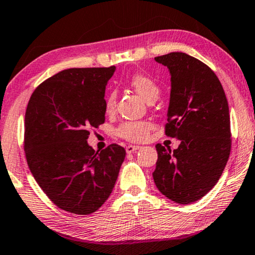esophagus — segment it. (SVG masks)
I'll list each match as a JSON object with an SVG mask.
<instances>
[{"label": "esophagus", "instance_id": "obj_1", "mask_svg": "<svg viewBox=\"0 0 255 255\" xmlns=\"http://www.w3.org/2000/svg\"><path fill=\"white\" fill-rule=\"evenodd\" d=\"M140 148H141L140 146H132V144H128V146H127V148H125V150H127L128 154H131V152L138 150Z\"/></svg>", "mask_w": 255, "mask_h": 255}]
</instances>
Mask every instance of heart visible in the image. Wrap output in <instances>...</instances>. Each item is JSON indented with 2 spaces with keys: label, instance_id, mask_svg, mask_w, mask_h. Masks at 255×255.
<instances>
[{
  "label": "heart",
  "instance_id": "heart-1",
  "mask_svg": "<svg viewBox=\"0 0 255 255\" xmlns=\"http://www.w3.org/2000/svg\"><path fill=\"white\" fill-rule=\"evenodd\" d=\"M128 83L135 90L144 100L157 99L159 95V88L152 78L143 73H135L128 78ZM117 95L115 90H112L106 97L105 107L107 112H112L115 108ZM150 131V124L143 121H128L119 125L116 128V134L120 138L131 142H141L148 136Z\"/></svg>",
  "mask_w": 255,
  "mask_h": 255
}]
</instances>
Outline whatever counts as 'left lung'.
Returning a JSON list of instances; mask_svg holds the SVG:
<instances>
[{
	"mask_svg": "<svg viewBox=\"0 0 255 255\" xmlns=\"http://www.w3.org/2000/svg\"><path fill=\"white\" fill-rule=\"evenodd\" d=\"M155 60L170 69L171 99L165 134L180 140L177 149L156 144L152 172L158 190L179 204H190L220 179L232 149L228 101L215 73L183 52Z\"/></svg>",
	"mask_w": 255,
	"mask_h": 255,
	"instance_id": "8db88e82",
	"label": "left lung"
}]
</instances>
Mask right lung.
<instances>
[{"label":"right lung","mask_w":255,"mask_h":255,"mask_svg":"<svg viewBox=\"0 0 255 255\" xmlns=\"http://www.w3.org/2000/svg\"><path fill=\"white\" fill-rule=\"evenodd\" d=\"M115 66L70 68L38 85L25 114L23 149L38 186L59 209L88 215L107 201L125 149L112 143L100 152L87 140L105 123V89Z\"/></svg>","instance_id":"1"}]
</instances>
